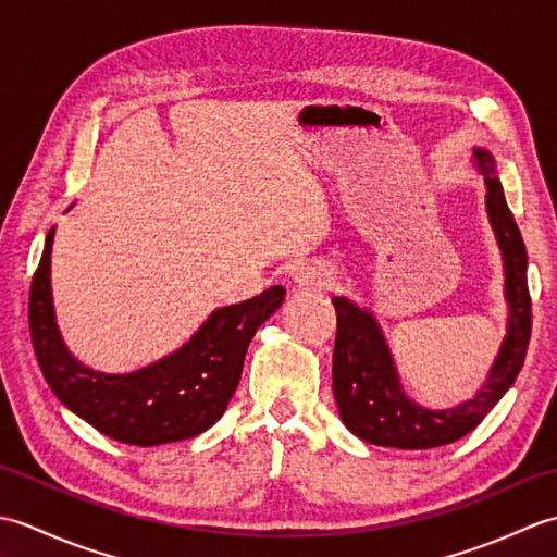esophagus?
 <instances>
[{
  "label": "esophagus",
  "instance_id": "esophagus-1",
  "mask_svg": "<svg viewBox=\"0 0 557 557\" xmlns=\"http://www.w3.org/2000/svg\"><path fill=\"white\" fill-rule=\"evenodd\" d=\"M335 280V272L325 263H304L297 272H294V285L299 289H325L330 287V282Z\"/></svg>",
  "mask_w": 557,
  "mask_h": 557
}]
</instances>
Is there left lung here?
<instances>
[{
  "label": "left lung",
  "mask_w": 557,
  "mask_h": 557,
  "mask_svg": "<svg viewBox=\"0 0 557 557\" xmlns=\"http://www.w3.org/2000/svg\"><path fill=\"white\" fill-rule=\"evenodd\" d=\"M474 168L486 184V212L498 239L505 268L507 335L486 383L474 397L447 409H429L413 401L401 387L387 339L369 309L347 297H333L337 337L333 354V393L342 423L361 441L397 449H429L455 443L474 431L498 405L522 371L531 337V299L527 285V248L507 208L503 184L495 174V158L474 148Z\"/></svg>",
  "instance_id": "left-lung-1"
}]
</instances>
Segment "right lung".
I'll use <instances>...</instances> for the list:
<instances>
[{
  "label": "right lung",
  "mask_w": 557,
  "mask_h": 557,
  "mask_svg": "<svg viewBox=\"0 0 557 557\" xmlns=\"http://www.w3.org/2000/svg\"><path fill=\"white\" fill-rule=\"evenodd\" d=\"M52 242L47 234L30 285V337L40 371L57 399L112 441L152 447L208 431L239 385L256 330L285 301V287L212 311L191 339L132 373H100L64 345L52 301Z\"/></svg>",
  "instance_id": "obj_1"
}]
</instances>
